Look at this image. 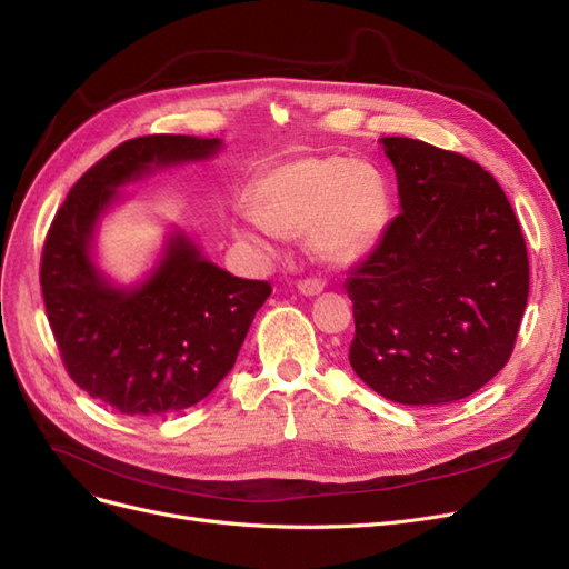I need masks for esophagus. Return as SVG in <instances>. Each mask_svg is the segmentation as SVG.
<instances>
[{
    "instance_id": "obj_1",
    "label": "esophagus",
    "mask_w": 569,
    "mask_h": 569,
    "mask_svg": "<svg viewBox=\"0 0 569 569\" xmlns=\"http://www.w3.org/2000/svg\"><path fill=\"white\" fill-rule=\"evenodd\" d=\"M298 290L302 292V296L313 298V296H319V292H323V281H319V279H305V281H298Z\"/></svg>"
}]
</instances>
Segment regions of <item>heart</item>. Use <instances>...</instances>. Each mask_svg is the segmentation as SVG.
Masks as SVG:
<instances>
[{
  "mask_svg": "<svg viewBox=\"0 0 569 569\" xmlns=\"http://www.w3.org/2000/svg\"><path fill=\"white\" fill-rule=\"evenodd\" d=\"M250 218L267 234H302L313 260L332 269L361 262L389 224V189L375 166L349 157H300L269 168L250 187ZM237 237L260 252L269 246L256 229Z\"/></svg>",
  "mask_w": 569,
  "mask_h": 569,
  "instance_id": "heart-1",
  "label": "heart"
}]
</instances>
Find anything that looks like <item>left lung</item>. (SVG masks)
I'll return each mask as SVG.
<instances>
[{"instance_id":"obj_1","label":"left lung","mask_w":569,"mask_h":569,"mask_svg":"<svg viewBox=\"0 0 569 569\" xmlns=\"http://www.w3.org/2000/svg\"><path fill=\"white\" fill-rule=\"evenodd\" d=\"M401 216L345 283L353 372L401 406H448L507 366L528 305V250L497 180L455 152L380 138Z\"/></svg>"}]
</instances>
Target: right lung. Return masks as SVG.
I'll return each instance as SVG.
<instances>
[{
	"label": "right lung",
	"mask_w": 569,
	"mask_h": 569,
	"mask_svg": "<svg viewBox=\"0 0 569 569\" xmlns=\"http://www.w3.org/2000/svg\"><path fill=\"white\" fill-rule=\"evenodd\" d=\"M220 138L144 136L121 142L70 189L41 256V292L62 363L77 387L121 415L163 417L199 401L234 368L267 281L239 279L171 227L152 269L117 283L96 260L102 218L121 187L210 161Z\"/></svg>",
	"instance_id": "1"
}]
</instances>
